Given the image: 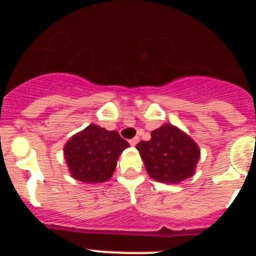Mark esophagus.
<instances>
[{"mask_svg": "<svg viewBox=\"0 0 256 256\" xmlns=\"http://www.w3.org/2000/svg\"><path fill=\"white\" fill-rule=\"evenodd\" d=\"M137 142H138V137H134V138L130 140V144H132V146H136V144H137Z\"/></svg>", "mask_w": 256, "mask_h": 256, "instance_id": "1", "label": "esophagus"}]
</instances>
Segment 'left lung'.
<instances>
[{
    "label": "left lung",
    "instance_id": "left-lung-1",
    "mask_svg": "<svg viewBox=\"0 0 256 256\" xmlns=\"http://www.w3.org/2000/svg\"><path fill=\"white\" fill-rule=\"evenodd\" d=\"M144 168L152 180L162 183H180L195 174L200 148L188 134L172 124L151 132L150 141L136 144Z\"/></svg>",
    "mask_w": 256,
    "mask_h": 256
}]
</instances>
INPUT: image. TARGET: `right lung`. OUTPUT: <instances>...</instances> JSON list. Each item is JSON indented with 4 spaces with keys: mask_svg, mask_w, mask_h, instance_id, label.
Instances as JSON below:
<instances>
[{
    "mask_svg": "<svg viewBox=\"0 0 256 256\" xmlns=\"http://www.w3.org/2000/svg\"><path fill=\"white\" fill-rule=\"evenodd\" d=\"M130 144L116 130L90 124L64 146L72 177L84 183H102L112 178L119 155Z\"/></svg>",
    "mask_w": 256,
    "mask_h": 256,
    "instance_id": "obj_1",
    "label": "right lung"
}]
</instances>
